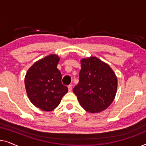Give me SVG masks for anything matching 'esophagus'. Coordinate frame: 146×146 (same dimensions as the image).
Returning <instances> with one entry per match:
<instances>
[{
	"mask_svg": "<svg viewBox=\"0 0 146 146\" xmlns=\"http://www.w3.org/2000/svg\"><path fill=\"white\" fill-rule=\"evenodd\" d=\"M68 91L69 92H71L72 90V85H69L68 86Z\"/></svg>",
	"mask_w": 146,
	"mask_h": 146,
	"instance_id": "34e87169",
	"label": "esophagus"
}]
</instances>
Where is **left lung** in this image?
<instances>
[{
  "instance_id": "1",
  "label": "left lung",
  "mask_w": 146,
  "mask_h": 146,
  "mask_svg": "<svg viewBox=\"0 0 146 146\" xmlns=\"http://www.w3.org/2000/svg\"><path fill=\"white\" fill-rule=\"evenodd\" d=\"M79 83L74 88L81 106L90 113L106 109L112 103L117 90L115 74L107 64L96 57L81 60Z\"/></svg>"
}]
</instances>
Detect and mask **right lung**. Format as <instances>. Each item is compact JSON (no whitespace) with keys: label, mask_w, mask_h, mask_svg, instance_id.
I'll list each match as a JSON object with an SVG mask.
<instances>
[{"label":"right lung","mask_w":146,"mask_h":146,"mask_svg":"<svg viewBox=\"0 0 146 146\" xmlns=\"http://www.w3.org/2000/svg\"><path fill=\"white\" fill-rule=\"evenodd\" d=\"M58 62L57 55H49L34 64L26 74L28 96L34 105L44 111L56 108L68 91L62 83V74L57 68Z\"/></svg>","instance_id":"add662e5"}]
</instances>
